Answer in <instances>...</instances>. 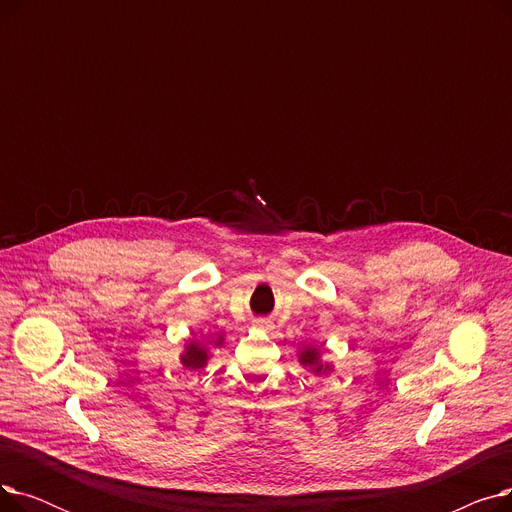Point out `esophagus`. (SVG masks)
Returning a JSON list of instances; mask_svg holds the SVG:
<instances>
[{"mask_svg": "<svg viewBox=\"0 0 512 512\" xmlns=\"http://www.w3.org/2000/svg\"><path fill=\"white\" fill-rule=\"evenodd\" d=\"M255 324H257L259 328H267V326H270V321H267V319H257Z\"/></svg>", "mask_w": 512, "mask_h": 512, "instance_id": "esophagus-1", "label": "esophagus"}]
</instances>
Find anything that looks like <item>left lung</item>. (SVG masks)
<instances>
[{
    "label": "left lung",
    "mask_w": 512,
    "mask_h": 512,
    "mask_svg": "<svg viewBox=\"0 0 512 512\" xmlns=\"http://www.w3.org/2000/svg\"><path fill=\"white\" fill-rule=\"evenodd\" d=\"M301 365L311 369L315 375H321V373H328L332 367L328 363H321V357H319V351L317 348H303V353L299 357Z\"/></svg>",
    "instance_id": "1"
}]
</instances>
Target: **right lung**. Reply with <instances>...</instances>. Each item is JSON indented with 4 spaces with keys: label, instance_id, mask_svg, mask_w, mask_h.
I'll list each match as a JSON object with an SVG mask.
<instances>
[{
    "label": "right lung",
    "instance_id": "right-lung-1",
    "mask_svg": "<svg viewBox=\"0 0 512 512\" xmlns=\"http://www.w3.org/2000/svg\"><path fill=\"white\" fill-rule=\"evenodd\" d=\"M222 342H224V338L220 336L218 340H215V346H220ZM207 359H209L207 348L201 346L199 342H191V344H186L184 353H182V357H180V363H182L186 369H201V367H205Z\"/></svg>",
    "mask_w": 512,
    "mask_h": 512
}]
</instances>
